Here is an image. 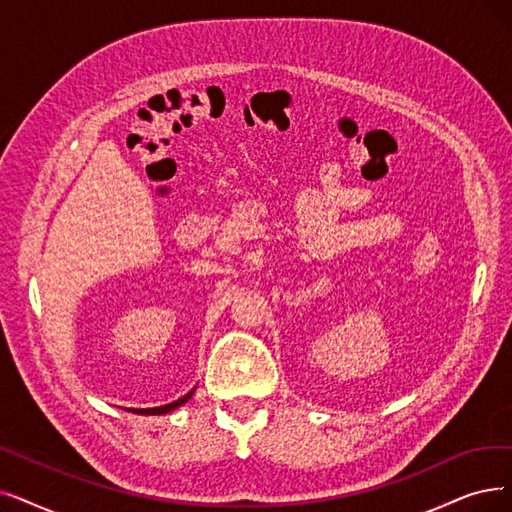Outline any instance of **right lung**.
<instances>
[{
  "instance_id": "obj_1",
  "label": "right lung",
  "mask_w": 512,
  "mask_h": 512,
  "mask_svg": "<svg viewBox=\"0 0 512 512\" xmlns=\"http://www.w3.org/2000/svg\"><path fill=\"white\" fill-rule=\"evenodd\" d=\"M195 388L197 386H193L191 391L185 395V397H180V399H176V401H172V403H168V405H159V407H147V410H132L134 414H142V416H163V414H170V412H174L176 407H180V405H185L191 397H193V393H195Z\"/></svg>"
}]
</instances>
